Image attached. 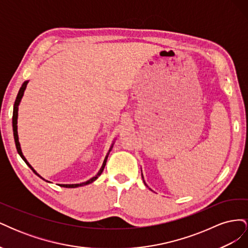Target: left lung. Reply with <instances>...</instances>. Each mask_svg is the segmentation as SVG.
Listing matches in <instances>:
<instances>
[{"instance_id": "obj_1", "label": "left lung", "mask_w": 248, "mask_h": 248, "mask_svg": "<svg viewBox=\"0 0 248 248\" xmlns=\"http://www.w3.org/2000/svg\"><path fill=\"white\" fill-rule=\"evenodd\" d=\"M141 177H142V180H144V176H142V174H141ZM144 183H145V185H146V186H148V185L146 184V182H145V180H144Z\"/></svg>"}]
</instances>
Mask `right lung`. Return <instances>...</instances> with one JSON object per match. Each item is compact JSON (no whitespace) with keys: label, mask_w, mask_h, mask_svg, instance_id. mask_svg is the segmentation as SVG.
Listing matches in <instances>:
<instances>
[{"label":"right lung","mask_w":248,"mask_h":248,"mask_svg":"<svg viewBox=\"0 0 248 248\" xmlns=\"http://www.w3.org/2000/svg\"><path fill=\"white\" fill-rule=\"evenodd\" d=\"M28 82H29V80H26V81H24V84L21 85V87H20V89H19V91H18V94H17V96H16V102H14V107H13V116H12V127H13V136H14V141H16V150H17V153L19 154V156L21 157L22 158V160H24L26 163H27V166L31 169L35 174L38 176L39 178H41L42 180H44V181H46V182H48V183H50L49 181H47V180H46V179H43L38 172H37L34 169H33V167L31 166V164H30L29 162H28V160L26 159V157L24 156V154H22V151H21V148H20V144H19V140H18V133H17V118H18V107H19V104H20V101H21V98H22V96H24V93H25V90H26V88H27V85H28ZM114 142H115V140H112V144H111V146H110V148H109V150H108V154L106 155V158H104V160H103V163H102V166H101V168H100V170H98V172H97V174L94 176V177H92L91 179H89L88 181H86V182H82V183H78V184H59L60 186L61 187H66V188H76V187H78V186H84V185H88V184H91V183H93L95 180L98 178L101 174H102V171H103V170H104V167H106V164H107V160H108V154H109V152L111 151V149H112V147H114Z\"/></svg>","instance_id":"add662e5"}]
</instances>
